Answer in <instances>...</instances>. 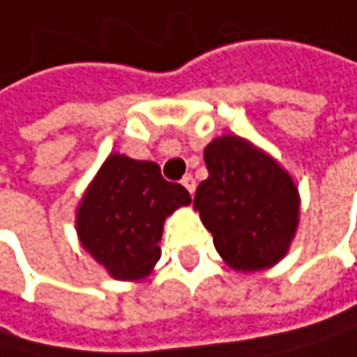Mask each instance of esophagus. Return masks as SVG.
Masks as SVG:
<instances>
[{
    "label": "esophagus",
    "mask_w": 357,
    "mask_h": 357,
    "mask_svg": "<svg viewBox=\"0 0 357 357\" xmlns=\"http://www.w3.org/2000/svg\"><path fill=\"white\" fill-rule=\"evenodd\" d=\"M181 183H183V187H185V189H187V191L193 195V191H195V178H193L191 174H185Z\"/></svg>",
    "instance_id": "1"
}]
</instances>
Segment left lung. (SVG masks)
Segmentation results:
<instances>
[{
  "mask_svg": "<svg viewBox=\"0 0 357 357\" xmlns=\"http://www.w3.org/2000/svg\"><path fill=\"white\" fill-rule=\"evenodd\" d=\"M208 178L195 189L193 208L221 259L236 273H259L279 264L296 238L300 193L277 159L236 134L206 144Z\"/></svg>",
  "mask_w": 357,
  "mask_h": 357,
  "instance_id": "obj_1",
  "label": "left lung"
}]
</instances>
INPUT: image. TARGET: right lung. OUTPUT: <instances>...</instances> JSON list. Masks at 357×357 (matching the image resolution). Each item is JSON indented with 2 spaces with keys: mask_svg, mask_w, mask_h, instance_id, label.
I'll list each match as a JSON object with an SVG mask.
<instances>
[{
  "mask_svg": "<svg viewBox=\"0 0 357 357\" xmlns=\"http://www.w3.org/2000/svg\"><path fill=\"white\" fill-rule=\"evenodd\" d=\"M191 204L155 162L110 153L76 206L80 247L116 281H142L162 257L164 221Z\"/></svg>",
  "mask_w": 357,
  "mask_h": 357,
  "instance_id": "right-lung-1",
  "label": "right lung"
}]
</instances>
